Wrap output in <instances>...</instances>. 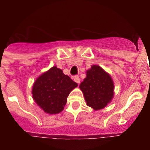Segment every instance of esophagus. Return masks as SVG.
<instances>
[{"label":"esophagus","mask_w":150,"mask_h":150,"mask_svg":"<svg viewBox=\"0 0 150 150\" xmlns=\"http://www.w3.org/2000/svg\"><path fill=\"white\" fill-rule=\"evenodd\" d=\"M73 80H74V81H75V83H78V84H79L80 82H81V80H80V78L78 76L74 77Z\"/></svg>","instance_id":"1"}]
</instances>
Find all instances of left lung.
<instances>
[{"instance_id": "obj_1", "label": "left lung", "mask_w": 150, "mask_h": 150, "mask_svg": "<svg viewBox=\"0 0 150 150\" xmlns=\"http://www.w3.org/2000/svg\"><path fill=\"white\" fill-rule=\"evenodd\" d=\"M88 107L94 110L104 109L114 96V82L110 75L100 66L92 65L79 86Z\"/></svg>"}]
</instances>
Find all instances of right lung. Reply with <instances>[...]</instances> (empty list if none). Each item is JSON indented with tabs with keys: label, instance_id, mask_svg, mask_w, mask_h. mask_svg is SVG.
Returning a JSON list of instances; mask_svg holds the SVG:
<instances>
[{
	"label": "right lung",
	"instance_id": "add662e5",
	"mask_svg": "<svg viewBox=\"0 0 150 150\" xmlns=\"http://www.w3.org/2000/svg\"><path fill=\"white\" fill-rule=\"evenodd\" d=\"M78 83L57 66L50 68L36 78L32 88L33 99L46 113L61 112L65 106L69 93Z\"/></svg>",
	"mask_w": 150,
	"mask_h": 150
}]
</instances>
